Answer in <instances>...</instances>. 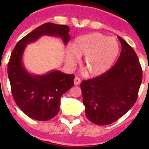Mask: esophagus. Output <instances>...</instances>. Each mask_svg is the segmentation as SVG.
Returning a JSON list of instances; mask_svg holds the SVG:
<instances>
[{
	"label": "esophagus",
	"mask_w": 149,
	"mask_h": 149,
	"mask_svg": "<svg viewBox=\"0 0 149 149\" xmlns=\"http://www.w3.org/2000/svg\"><path fill=\"white\" fill-rule=\"evenodd\" d=\"M81 84V79L79 77H75L74 79V85H78V84Z\"/></svg>",
	"instance_id": "1"
}]
</instances>
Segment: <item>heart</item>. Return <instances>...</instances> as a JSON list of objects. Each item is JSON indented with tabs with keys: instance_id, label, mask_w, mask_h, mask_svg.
I'll use <instances>...</instances> for the list:
<instances>
[{
	"instance_id": "obj_1",
	"label": "heart",
	"mask_w": 149,
	"mask_h": 149,
	"mask_svg": "<svg viewBox=\"0 0 149 149\" xmlns=\"http://www.w3.org/2000/svg\"><path fill=\"white\" fill-rule=\"evenodd\" d=\"M119 53L116 39L107 37L99 33H93L76 38L68 48L65 58L68 64L77 62L78 56H84L83 67L88 75L98 77L112 67Z\"/></svg>"
}]
</instances>
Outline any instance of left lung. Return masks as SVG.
Here are the masks:
<instances>
[{
  "mask_svg": "<svg viewBox=\"0 0 149 149\" xmlns=\"http://www.w3.org/2000/svg\"><path fill=\"white\" fill-rule=\"evenodd\" d=\"M120 56L104 74L81 84L85 113L90 122L106 125L116 122L134 106L143 79L136 52L122 37Z\"/></svg>",
  "mask_w": 149,
  "mask_h": 149,
  "instance_id": "8db88e82",
  "label": "left lung"
}]
</instances>
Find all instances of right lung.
I'll return each mask as SVG.
<instances>
[{"label": "right lung", "instance_id": "add662e5", "mask_svg": "<svg viewBox=\"0 0 149 149\" xmlns=\"http://www.w3.org/2000/svg\"><path fill=\"white\" fill-rule=\"evenodd\" d=\"M67 25L45 23L36 27L16 44L8 63V77L15 103L31 119L47 121L58 113L60 98L74 85L73 74L53 70L34 74L26 69L23 54L26 46L42 36L59 37L64 45L71 39Z\"/></svg>", "mask_w": 149, "mask_h": 149}]
</instances>
